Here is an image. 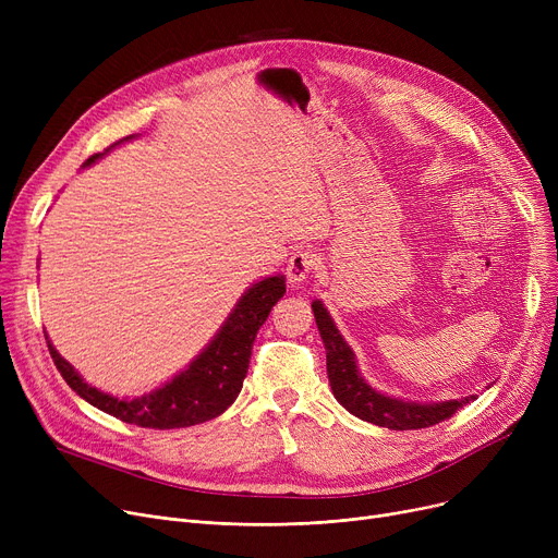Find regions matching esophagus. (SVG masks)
Wrapping results in <instances>:
<instances>
[{
	"mask_svg": "<svg viewBox=\"0 0 558 558\" xmlns=\"http://www.w3.org/2000/svg\"><path fill=\"white\" fill-rule=\"evenodd\" d=\"M316 264H318V257L310 248H301L296 253H291V257L287 262V278H289V282L291 284L303 282L316 269Z\"/></svg>",
	"mask_w": 558,
	"mask_h": 558,
	"instance_id": "esophagus-1",
	"label": "esophagus"
}]
</instances>
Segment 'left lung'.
<instances>
[{
	"label": "left lung",
	"mask_w": 558,
	"mask_h": 558,
	"mask_svg": "<svg viewBox=\"0 0 558 558\" xmlns=\"http://www.w3.org/2000/svg\"><path fill=\"white\" fill-rule=\"evenodd\" d=\"M312 310H314L320 339H324V345H326L328 377H330L332 393L353 416L379 427H389V429H423L450 418L463 404L475 400V396H471L461 400L418 404V402L389 398L371 389L357 373L353 350H350V345L339 335L335 320L330 318L324 303L314 301Z\"/></svg>",
	"instance_id": "1"
}]
</instances>
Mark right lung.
<instances>
[{
  "instance_id": "add662e5",
  "label": "right lung",
  "mask_w": 558,
  "mask_h": 558,
  "mask_svg": "<svg viewBox=\"0 0 558 558\" xmlns=\"http://www.w3.org/2000/svg\"><path fill=\"white\" fill-rule=\"evenodd\" d=\"M104 154L90 156L85 165L95 162ZM284 291L282 276L264 278L253 284L232 310L219 335L181 375H175L162 389L135 400L112 398L83 383L72 364L58 355L56 348L47 341L49 355L70 389L114 418L151 429L198 425L223 414L240 396L255 335L267 320L271 307L284 296Z\"/></svg>"
}]
</instances>
